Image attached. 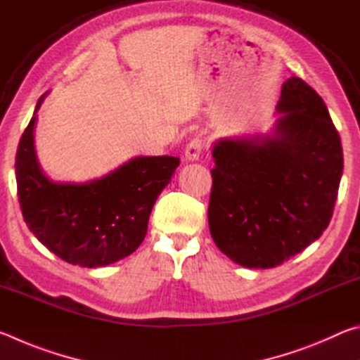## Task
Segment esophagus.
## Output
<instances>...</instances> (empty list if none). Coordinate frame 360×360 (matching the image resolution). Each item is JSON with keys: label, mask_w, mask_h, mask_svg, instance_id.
I'll list each match as a JSON object with an SVG mask.
<instances>
[{"label": "esophagus", "mask_w": 360, "mask_h": 360, "mask_svg": "<svg viewBox=\"0 0 360 360\" xmlns=\"http://www.w3.org/2000/svg\"><path fill=\"white\" fill-rule=\"evenodd\" d=\"M202 149H203L202 139H198V138L192 139V141L186 146V152H184L186 160L187 162H198L200 155H202Z\"/></svg>", "instance_id": "34e87169"}]
</instances>
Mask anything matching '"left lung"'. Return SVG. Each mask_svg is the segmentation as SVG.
Wrapping results in <instances>:
<instances>
[{
    "instance_id": "8db88e82",
    "label": "left lung",
    "mask_w": 360,
    "mask_h": 360,
    "mask_svg": "<svg viewBox=\"0 0 360 360\" xmlns=\"http://www.w3.org/2000/svg\"><path fill=\"white\" fill-rule=\"evenodd\" d=\"M270 133L221 138L208 208L216 246L235 264L273 268L302 252L330 222L343 149L321 96L292 76Z\"/></svg>"
}]
</instances>
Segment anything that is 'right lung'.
<instances>
[{
  "mask_svg": "<svg viewBox=\"0 0 360 360\" xmlns=\"http://www.w3.org/2000/svg\"><path fill=\"white\" fill-rule=\"evenodd\" d=\"M47 94L36 105L15 155L23 221L49 251L68 264L87 268L114 264L143 243L150 211L179 158L138 155L101 178L52 181L34 150L36 112Z\"/></svg>",
  "mask_w": 360,
  "mask_h": 360,
  "instance_id": "1",
  "label": "right lung"
}]
</instances>
